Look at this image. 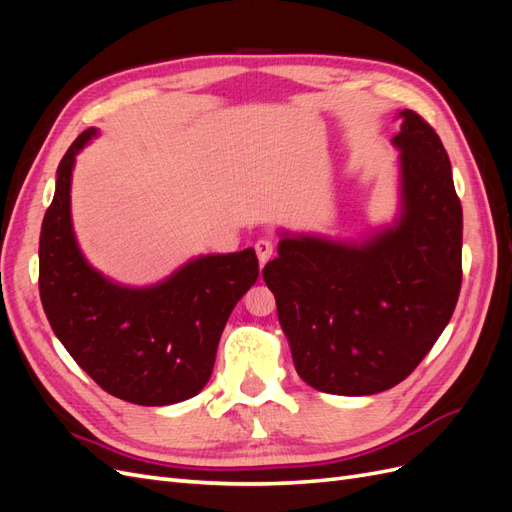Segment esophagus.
I'll list each match as a JSON object with an SVG mask.
<instances>
[{"label": "esophagus", "mask_w": 512, "mask_h": 512, "mask_svg": "<svg viewBox=\"0 0 512 512\" xmlns=\"http://www.w3.org/2000/svg\"><path fill=\"white\" fill-rule=\"evenodd\" d=\"M254 250H256V254H258V260H260V265H265V262L273 256V252H275V243L271 241V239H258L256 243H254Z\"/></svg>", "instance_id": "obj_1"}]
</instances>
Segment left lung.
Segmentation results:
<instances>
[{"label": "left lung", "mask_w": 512, "mask_h": 512, "mask_svg": "<svg viewBox=\"0 0 512 512\" xmlns=\"http://www.w3.org/2000/svg\"><path fill=\"white\" fill-rule=\"evenodd\" d=\"M399 117L397 226L363 245L284 239L262 269L297 374L322 393L393 389L438 342L459 299L463 213L451 162L421 115Z\"/></svg>", "instance_id": "obj_1"}]
</instances>
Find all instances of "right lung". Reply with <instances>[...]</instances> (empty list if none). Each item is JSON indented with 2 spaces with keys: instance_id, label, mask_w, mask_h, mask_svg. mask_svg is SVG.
Listing matches in <instances>:
<instances>
[{
  "instance_id": "1",
  "label": "right lung",
  "mask_w": 512,
  "mask_h": 512,
  "mask_svg": "<svg viewBox=\"0 0 512 512\" xmlns=\"http://www.w3.org/2000/svg\"><path fill=\"white\" fill-rule=\"evenodd\" d=\"M94 134L76 136L57 168L40 232V301L59 342L106 393L177 404L209 382L226 320L258 280V258L252 247L203 256L141 290L104 280L81 256L70 220L74 156Z\"/></svg>"
}]
</instances>
